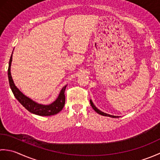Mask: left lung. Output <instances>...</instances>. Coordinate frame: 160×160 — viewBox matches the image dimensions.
<instances>
[{"mask_svg":"<svg viewBox=\"0 0 160 160\" xmlns=\"http://www.w3.org/2000/svg\"><path fill=\"white\" fill-rule=\"evenodd\" d=\"M90 104H91V106L92 107V108H93V109L95 110V111H96L97 113H98V114H100V115H103V116H107V117H110V118H120V116H115V115H109V114H108V113H104V112H102V111H101L100 110H99L98 109V108L95 106L94 105V104L93 103V102H92V100H90Z\"/></svg>","mask_w":160,"mask_h":160,"instance_id":"1","label":"left lung"}]
</instances>
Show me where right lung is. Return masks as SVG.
<instances>
[{
  "instance_id": "right-lung-1",
  "label": "right lung",
  "mask_w": 160,
  "mask_h": 160,
  "mask_svg": "<svg viewBox=\"0 0 160 160\" xmlns=\"http://www.w3.org/2000/svg\"><path fill=\"white\" fill-rule=\"evenodd\" d=\"M13 54V52H12ZM12 54L10 57V60L9 62V67H8V78L9 86L12 92L14 95L15 98L22 106L25 107L27 110H28L30 113L40 115V116H49V115H56L62 109L64 103H65V95L64 91L67 86L65 85L60 90V92L58 96L53 101L52 103L49 104H39L33 100L30 99L29 98L24 95L20 91L17 87L15 85L13 80L12 79L11 74V64L12 62Z\"/></svg>"
}]
</instances>
